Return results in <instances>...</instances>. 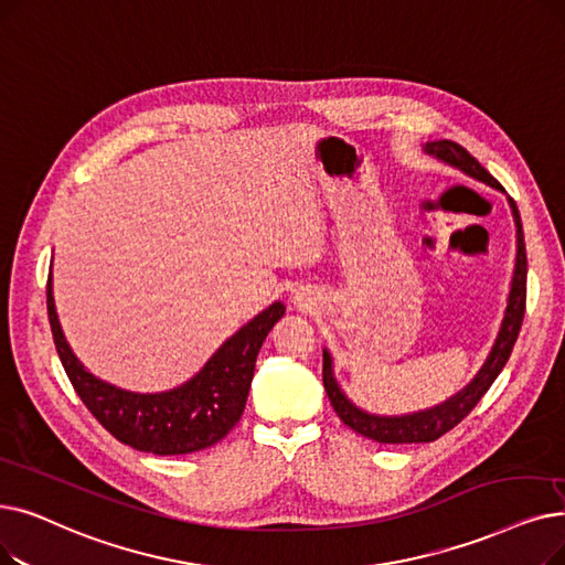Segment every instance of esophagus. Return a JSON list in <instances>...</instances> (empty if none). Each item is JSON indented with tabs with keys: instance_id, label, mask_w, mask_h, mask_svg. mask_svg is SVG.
Masks as SVG:
<instances>
[{
	"instance_id": "esophagus-1",
	"label": "esophagus",
	"mask_w": 565,
	"mask_h": 565,
	"mask_svg": "<svg viewBox=\"0 0 565 565\" xmlns=\"http://www.w3.org/2000/svg\"><path fill=\"white\" fill-rule=\"evenodd\" d=\"M296 302H298L300 307H307V298H305V296H296Z\"/></svg>"
}]
</instances>
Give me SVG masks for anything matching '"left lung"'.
<instances>
[{
    "label": "left lung",
    "mask_w": 565,
    "mask_h": 565,
    "mask_svg": "<svg viewBox=\"0 0 565 565\" xmlns=\"http://www.w3.org/2000/svg\"><path fill=\"white\" fill-rule=\"evenodd\" d=\"M425 152L446 161L461 173L471 175L478 182H484L494 189L505 191L494 175H489V170L480 166L476 157L463 150L459 142L452 140H434L425 145ZM514 216V226H518V258H514V273L510 284V296L508 307L503 313V323L499 328L497 341L492 351H489L480 372L471 379V383L461 387L457 395L446 399L444 404H436L427 411L408 413V415H372L362 408H358L347 395H343L341 387L334 381L332 374V358L328 351H323V385L330 397V404L334 413L341 418V423L351 427L353 431L379 440V444H431V440L440 438L452 427H457L466 415L473 411V406L482 399L484 392L489 390L501 374L505 366L514 341H518L522 321H524V309H526V244H524V231H522V218L520 210L514 205L512 199H508Z\"/></svg>",
    "instance_id": "8db88e82"
}]
</instances>
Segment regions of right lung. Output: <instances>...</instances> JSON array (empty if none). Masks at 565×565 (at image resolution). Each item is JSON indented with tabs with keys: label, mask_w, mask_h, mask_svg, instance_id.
Wrapping results in <instances>:
<instances>
[{
	"label": "right lung",
	"mask_w": 565,
	"mask_h": 565,
	"mask_svg": "<svg viewBox=\"0 0 565 565\" xmlns=\"http://www.w3.org/2000/svg\"><path fill=\"white\" fill-rule=\"evenodd\" d=\"M281 302L269 305L224 341L203 370L184 385L138 395L92 376L64 339L47 275V318L64 372L87 411L117 440L140 452L189 455L218 444L242 418L267 332L284 316Z\"/></svg>",
	"instance_id": "right-lung-1"
}]
</instances>
